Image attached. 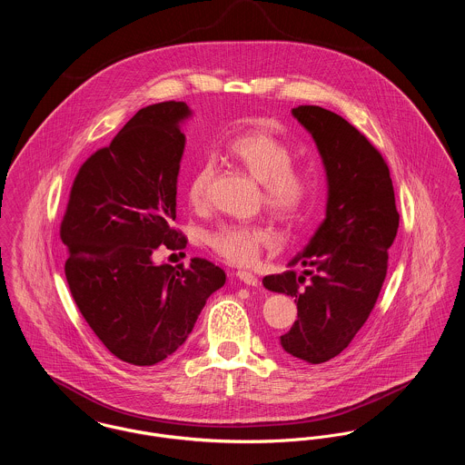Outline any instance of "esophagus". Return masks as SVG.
Here are the masks:
<instances>
[{
  "instance_id": "1",
  "label": "esophagus",
  "mask_w": 465,
  "mask_h": 465,
  "mask_svg": "<svg viewBox=\"0 0 465 465\" xmlns=\"http://www.w3.org/2000/svg\"><path fill=\"white\" fill-rule=\"evenodd\" d=\"M235 274H237V278H239L244 285H252V287L258 285V278L253 274V272H248V271H237Z\"/></svg>"
}]
</instances>
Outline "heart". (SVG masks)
Segmentation results:
<instances>
[{
    "label": "heart",
    "instance_id": "obj_1",
    "mask_svg": "<svg viewBox=\"0 0 465 465\" xmlns=\"http://www.w3.org/2000/svg\"><path fill=\"white\" fill-rule=\"evenodd\" d=\"M226 153L262 183L263 205L282 221L300 217L317 193L315 169L294 162L292 148L274 134L263 130L241 134L226 144ZM213 174L212 158H205L193 171L185 187L191 207H207ZM272 242V232L255 223H224L207 233L208 246L219 257L239 265L253 263Z\"/></svg>",
    "mask_w": 465,
    "mask_h": 465
}]
</instances>
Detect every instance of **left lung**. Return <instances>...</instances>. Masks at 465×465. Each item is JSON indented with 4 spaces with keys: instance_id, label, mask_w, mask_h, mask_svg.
Here are the masks:
<instances>
[{
    "instance_id": "8db88e82",
    "label": "left lung",
    "mask_w": 465,
    "mask_h": 465,
    "mask_svg": "<svg viewBox=\"0 0 465 465\" xmlns=\"http://www.w3.org/2000/svg\"><path fill=\"white\" fill-rule=\"evenodd\" d=\"M292 115L309 130L326 169V217L291 269L262 283L296 298L298 321L280 337L282 348L322 363L350 346L374 309L400 213L389 165L363 134L315 104H300ZM294 266L306 271L298 275Z\"/></svg>"
}]
</instances>
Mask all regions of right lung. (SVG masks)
<instances>
[{
  "label": "right lung",
  "instance_id": "1",
  "mask_svg": "<svg viewBox=\"0 0 465 465\" xmlns=\"http://www.w3.org/2000/svg\"><path fill=\"white\" fill-rule=\"evenodd\" d=\"M191 115L183 102L141 108L108 146L89 156L60 223L65 280L84 319L119 361L153 365L189 337L226 274L205 258L156 265L160 246L183 250L173 228L176 182Z\"/></svg>",
  "mask_w": 465,
  "mask_h": 465
}]
</instances>
